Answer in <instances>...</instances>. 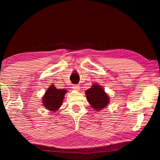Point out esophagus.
<instances>
[{
  "mask_svg": "<svg viewBox=\"0 0 160 160\" xmlns=\"http://www.w3.org/2000/svg\"><path fill=\"white\" fill-rule=\"evenodd\" d=\"M72 88H73V90H76V91L80 90V86L78 85H74L73 87H72Z\"/></svg>",
  "mask_w": 160,
  "mask_h": 160,
  "instance_id": "34e87169",
  "label": "esophagus"
}]
</instances>
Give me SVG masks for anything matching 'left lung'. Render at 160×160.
<instances>
[{
    "label": "left lung",
    "mask_w": 160,
    "mask_h": 160,
    "mask_svg": "<svg viewBox=\"0 0 160 160\" xmlns=\"http://www.w3.org/2000/svg\"><path fill=\"white\" fill-rule=\"evenodd\" d=\"M87 100L94 110L101 111L106 108L109 103V96L106 93L102 86L94 83L85 91Z\"/></svg>",
    "instance_id": "8db88e82"
}]
</instances>
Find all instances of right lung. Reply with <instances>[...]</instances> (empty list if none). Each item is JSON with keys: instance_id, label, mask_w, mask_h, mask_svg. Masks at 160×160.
I'll return each mask as SVG.
<instances>
[{"instance_id": "right-lung-1", "label": "right lung", "mask_w": 160, "mask_h": 160, "mask_svg": "<svg viewBox=\"0 0 160 160\" xmlns=\"http://www.w3.org/2000/svg\"><path fill=\"white\" fill-rule=\"evenodd\" d=\"M66 92L67 90L65 89H57L54 85H51L42 97V104L51 112H57L62 106Z\"/></svg>"}]
</instances>
